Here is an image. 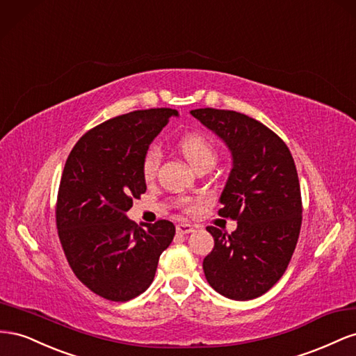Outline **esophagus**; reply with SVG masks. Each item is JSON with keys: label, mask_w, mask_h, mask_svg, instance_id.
Returning <instances> with one entry per match:
<instances>
[{"label": "esophagus", "mask_w": 356, "mask_h": 356, "mask_svg": "<svg viewBox=\"0 0 356 356\" xmlns=\"http://www.w3.org/2000/svg\"><path fill=\"white\" fill-rule=\"evenodd\" d=\"M177 234H189V232L194 231V227L189 225V223H179L176 227Z\"/></svg>", "instance_id": "34e87169"}]
</instances>
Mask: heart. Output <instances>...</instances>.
Here are the masks:
<instances>
[{
	"label": "heart",
	"instance_id": "heart-1",
	"mask_svg": "<svg viewBox=\"0 0 356 356\" xmlns=\"http://www.w3.org/2000/svg\"><path fill=\"white\" fill-rule=\"evenodd\" d=\"M179 149L181 155L189 162V165L197 170L201 165H215L216 162V149L211 145V141L198 133H188L181 136L179 140ZM161 161V152L156 146H152L146 150V154L141 161V171L146 180L154 179ZM188 206V204H186ZM191 209V206H188Z\"/></svg>",
	"mask_w": 356,
	"mask_h": 356
}]
</instances>
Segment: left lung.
<instances>
[{
  "mask_svg": "<svg viewBox=\"0 0 356 356\" xmlns=\"http://www.w3.org/2000/svg\"><path fill=\"white\" fill-rule=\"evenodd\" d=\"M191 115L229 150L232 164L219 215L237 220L231 234L207 227L215 248L202 270L220 296L253 300L282 277L297 246L302 209L296 162L280 137L246 115L218 108Z\"/></svg>",
  "mask_w": 356,
  "mask_h": 356,
  "instance_id": "obj_1",
  "label": "left lung"
}]
</instances>
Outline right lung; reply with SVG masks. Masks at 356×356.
I'll return each mask as SVG.
<instances>
[{
    "label": "right lung",
    "instance_id": "right-lung-1",
    "mask_svg": "<svg viewBox=\"0 0 356 356\" xmlns=\"http://www.w3.org/2000/svg\"><path fill=\"white\" fill-rule=\"evenodd\" d=\"M172 108L137 110L106 120L80 138L60 177L56 227L77 279L97 296L128 301L145 292L176 228L158 220L140 228L127 216L146 192L141 161Z\"/></svg>",
    "mask_w": 356,
    "mask_h": 356
}]
</instances>
